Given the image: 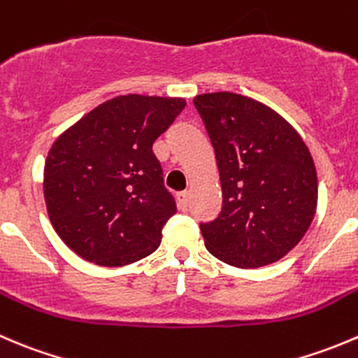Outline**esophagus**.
I'll return each instance as SVG.
<instances>
[{
	"label": "esophagus",
	"instance_id": "esophagus-1",
	"mask_svg": "<svg viewBox=\"0 0 358 358\" xmlns=\"http://www.w3.org/2000/svg\"><path fill=\"white\" fill-rule=\"evenodd\" d=\"M176 201H178L180 210L185 211L187 208H189V192H185V190H183V192H178L176 194Z\"/></svg>",
	"mask_w": 358,
	"mask_h": 358
}]
</instances>
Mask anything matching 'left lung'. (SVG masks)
I'll list each match as a JSON object with an SVG mask.
<instances>
[{
    "instance_id": "8db88e82",
    "label": "left lung",
    "mask_w": 358,
    "mask_h": 358,
    "mask_svg": "<svg viewBox=\"0 0 358 358\" xmlns=\"http://www.w3.org/2000/svg\"><path fill=\"white\" fill-rule=\"evenodd\" d=\"M217 159L222 211L201 224L208 252L229 266L262 267L285 257L313 222V157L280 113L246 96L194 98Z\"/></svg>"
}]
</instances>
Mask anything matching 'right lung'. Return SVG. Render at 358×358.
Segmentation results:
<instances>
[{
    "instance_id": "right-lung-1",
    "label": "right lung",
    "mask_w": 358,
    "mask_h": 358,
    "mask_svg": "<svg viewBox=\"0 0 358 358\" xmlns=\"http://www.w3.org/2000/svg\"><path fill=\"white\" fill-rule=\"evenodd\" d=\"M182 98L105 101L48 150L43 194L59 238L98 266H126L159 248L176 213L152 145L185 108Z\"/></svg>"
}]
</instances>
